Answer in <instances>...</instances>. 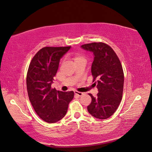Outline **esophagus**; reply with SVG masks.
Segmentation results:
<instances>
[{"instance_id":"34e87169","label":"esophagus","mask_w":152,"mask_h":152,"mask_svg":"<svg viewBox=\"0 0 152 152\" xmlns=\"http://www.w3.org/2000/svg\"><path fill=\"white\" fill-rule=\"evenodd\" d=\"M74 93H75L76 95H77V96H81L83 94V92H77V91H75V92H74Z\"/></svg>"}]
</instances>
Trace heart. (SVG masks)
<instances>
[{"instance_id":"heart-1","label":"heart","mask_w":152,"mask_h":152,"mask_svg":"<svg viewBox=\"0 0 152 152\" xmlns=\"http://www.w3.org/2000/svg\"><path fill=\"white\" fill-rule=\"evenodd\" d=\"M73 59L74 60V62H76L77 61H79V60H85L81 55H75V56H73Z\"/></svg>"}]
</instances>
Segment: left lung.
Masks as SVG:
<instances>
[{
    "instance_id": "8db88e82",
    "label": "left lung",
    "mask_w": 152,
    "mask_h": 152,
    "mask_svg": "<svg viewBox=\"0 0 152 152\" xmlns=\"http://www.w3.org/2000/svg\"><path fill=\"white\" fill-rule=\"evenodd\" d=\"M94 55L91 72L93 81L97 79L98 94L87 107L88 113L98 119H107L115 113L122 98L124 75L122 64L114 50L104 43H91L80 46Z\"/></svg>"
}]
</instances>
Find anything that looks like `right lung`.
<instances>
[{"mask_svg":"<svg viewBox=\"0 0 152 152\" xmlns=\"http://www.w3.org/2000/svg\"><path fill=\"white\" fill-rule=\"evenodd\" d=\"M71 47H45L33 57L26 75V88L32 105L36 114L48 123H55L63 118L73 91L63 92L51 88L53 77L58 69L60 60Z\"/></svg>","mask_w":152,"mask_h":152,"instance_id":"obj_1","label":"right lung"}]
</instances>
